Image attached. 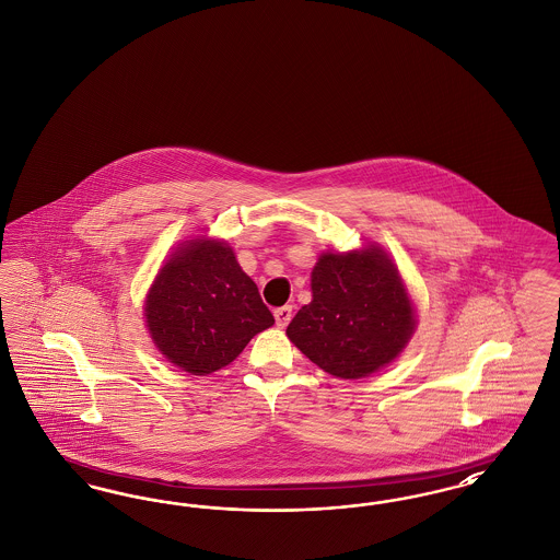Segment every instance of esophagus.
<instances>
[{"label": "esophagus", "mask_w": 560, "mask_h": 560, "mask_svg": "<svg viewBox=\"0 0 560 560\" xmlns=\"http://www.w3.org/2000/svg\"><path fill=\"white\" fill-rule=\"evenodd\" d=\"M275 320H277V327H285L291 320V306H281L275 311Z\"/></svg>", "instance_id": "34e87169"}]
</instances>
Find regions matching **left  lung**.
<instances>
[{"label": "left lung", "instance_id": "1", "mask_svg": "<svg viewBox=\"0 0 560 560\" xmlns=\"http://www.w3.org/2000/svg\"><path fill=\"white\" fill-rule=\"evenodd\" d=\"M313 302L291 318L288 337L325 373L360 380L389 364L415 334V308L381 247L323 254Z\"/></svg>", "mask_w": 560, "mask_h": 560}]
</instances>
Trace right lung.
<instances>
[{
	"mask_svg": "<svg viewBox=\"0 0 560 560\" xmlns=\"http://www.w3.org/2000/svg\"><path fill=\"white\" fill-rule=\"evenodd\" d=\"M145 320L164 359L191 375L223 369L275 323L233 249L214 240L187 242L160 269Z\"/></svg>",
	"mask_w": 560,
	"mask_h": 560,
	"instance_id": "add662e5",
	"label": "right lung"
}]
</instances>
